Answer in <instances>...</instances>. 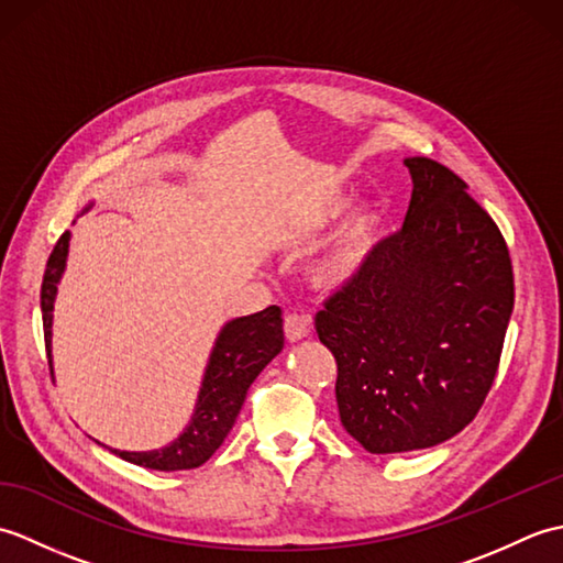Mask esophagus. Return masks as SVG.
<instances>
[{"instance_id":"1","label":"esophagus","mask_w":563,"mask_h":563,"mask_svg":"<svg viewBox=\"0 0 563 563\" xmlns=\"http://www.w3.org/2000/svg\"><path fill=\"white\" fill-rule=\"evenodd\" d=\"M309 331H312V317L300 312L285 314V336H288V341L307 339Z\"/></svg>"}]
</instances>
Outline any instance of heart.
I'll list each match as a JSON object with an SVG mask.
<instances>
[{"mask_svg": "<svg viewBox=\"0 0 563 563\" xmlns=\"http://www.w3.org/2000/svg\"><path fill=\"white\" fill-rule=\"evenodd\" d=\"M341 208L343 198H331L327 202V208L321 210V218H331V214H336ZM375 227L377 212L369 206L357 208L351 218L345 220L341 232L333 236V242L327 246L324 254L319 256L314 266V280L319 285H343L355 278V273L363 268V263L369 254V246H373Z\"/></svg>", "mask_w": 563, "mask_h": 563, "instance_id": "1", "label": "heart"}]
</instances>
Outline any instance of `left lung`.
I'll use <instances>...</instances> for the list:
<instances>
[{"label": "left lung", "mask_w": 563, "mask_h": 563, "mask_svg": "<svg viewBox=\"0 0 563 563\" xmlns=\"http://www.w3.org/2000/svg\"><path fill=\"white\" fill-rule=\"evenodd\" d=\"M399 232L314 317L336 357L343 428L373 454L433 448L474 421L492 389L516 302L498 224L433 159H404Z\"/></svg>", "instance_id": "left-lung-1"}]
</instances>
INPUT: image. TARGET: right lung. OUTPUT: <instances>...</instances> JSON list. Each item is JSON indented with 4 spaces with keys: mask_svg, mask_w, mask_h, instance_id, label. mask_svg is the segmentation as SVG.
<instances>
[{
    "mask_svg": "<svg viewBox=\"0 0 563 563\" xmlns=\"http://www.w3.org/2000/svg\"><path fill=\"white\" fill-rule=\"evenodd\" d=\"M67 246L69 230L57 239L53 254L47 258L41 285V312L47 357H51L53 302L57 292V280L65 271ZM283 317L280 307L275 305L266 307L258 314L230 321L222 329L218 343H214L206 379H202L198 394L196 411L188 428L184 430V435L174 440L172 445L154 452H113L125 462L159 472L196 470L202 462H208L212 452L222 445L227 433L232 430L251 382L283 351ZM47 365H51V361H47Z\"/></svg>",
    "mask_w": 563,
    "mask_h": 563,
    "instance_id": "obj_1",
    "label": "right lung"
}]
</instances>
